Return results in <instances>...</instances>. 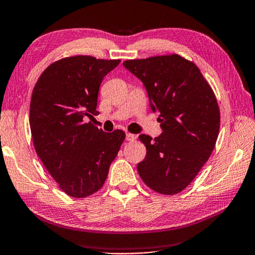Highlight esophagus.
<instances>
[{
  "mask_svg": "<svg viewBox=\"0 0 255 255\" xmlns=\"http://www.w3.org/2000/svg\"><path fill=\"white\" fill-rule=\"evenodd\" d=\"M125 138H127L128 141H134L136 139V135L135 134H132V133H127Z\"/></svg>",
  "mask_w": 255,
  "mask_h": 255,
  "instance_id": "obj_1",
  "label": "esophagus"
}]
</instances>
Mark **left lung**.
<instances>
[{
    "mask_svg": "<svg viewBox=\"0 0 255 255\" xmlns=\"http://www.w3.org/2000/svg\"><path fill=\"white\" fill-rule=\"evenodd\" d=\"M123 66L142 82L163 130L155 139L139 135L147 148L139 175L159 194H178L214 149L220 128L214 93L197 66L179 54L127 60Z\"/></svg>",
    "mask_w": 255,
    "mask_h": 255,
    "instance_id": "obj_1",
    "label": "left lung"
}]
</instances>
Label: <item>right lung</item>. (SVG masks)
<instances>
[{"label":"right lung","mask_w":255,"mask_h":255,"mask_svg":"<svg viewBox=\"0 0 255 255\" xmlns=\"http://www.w3.org/2000/svg\"><path fill=\"white\" fill-rule=\"evenodd\" d=\"M120 62L65 58L50 65L33 90L29 125L35 150L72 197H87L103 187L125 139L122 130L104 132L85 121L98 114L101 82Z\"/></svg>","instance_id":"obj_1"}]
</instances>
